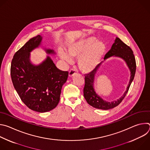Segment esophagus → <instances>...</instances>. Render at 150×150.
I'll use <instances>...</instances> for the list:
<instances>
[{"instance_id": "1", "label": "esophagus", "mask_w": 150, "mask_h": 150, "mask_svg": "<svg viewBox=\"0 0 150 150\" xmlns=\"http://www.w3.org/2000/svg\"><path fill=\"white\" fill-rule=\"evenodd\" d=\"M75 74H76V71L74 69H71L69 72V76L72 77Z\"/></svg>"}]
</instances>
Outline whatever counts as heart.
<instances>
[{"label":"heart","instance_id":"b5f03b06","mask_svg":"<svg viewBox=\"0 0 150 150\" xmlns=\"http://www.w3.org/2000/svg\"><path fill=\"white\" fill-rule=\"evenodd\" d=\"M67 53L63 50H59L60 59L71 63L73 59H78V67L84 74L93 72L102 60L105 52L104 42L97 41L95 37L91 36L71 42L67 46Z\"/></svg>","mask_w":150,"mask_h":150}]
</instances>
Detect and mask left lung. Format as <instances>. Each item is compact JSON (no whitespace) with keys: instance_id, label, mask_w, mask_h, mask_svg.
Listing matches in <instances>:
<instances>
[{"instance_id":"obj_1","label":"left lung","mask_w":150,"mask_h":150,"mask_svg":"<svg viewBox=\"0 0 150 150\" xmlns=\"http://www.w3.org/2000/svg\"><path fill=\"white\" fill-rule=\"evenodd\" d=\"M117 57L122 59L126 63L130 71V79L123 94L116 100L108 101L104 100L96 91L94 82L97 73L101 65V62L98 67L91 72L85 76V87L83 88V96L87 102L92 107L101 110H109L118 105L129 90L130 85L134 80L136 71V62L132 49L125 45L118 37H116L115 42L110 50L104 56V61L110 57Z\"/></svg>"}]
</instances>
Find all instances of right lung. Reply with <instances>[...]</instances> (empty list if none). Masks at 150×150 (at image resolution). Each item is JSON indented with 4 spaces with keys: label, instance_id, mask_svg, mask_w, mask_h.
<instances>
[{
    "label": "right lung",
    "instance_id": "obj_1",
    "mask_svg": "<svg viewBox=\"0 0 150 150\" xmlns=\"http://www.w3.org/2000/svg\"><path fill=\"white\" fill-rule=\"evenodd\" d=\"M42 39L38 35L29 40L15 53L11 67L13 87L21 100L29 109L39 113L56 108L68 76V72L57 68L49 56L37 65L31 62V52L39 47L48 55L56 54L54 50L42 46Z\"/></svg>",
    "mask_w": 150,
    "mask_h": 150
}]
</instances>
